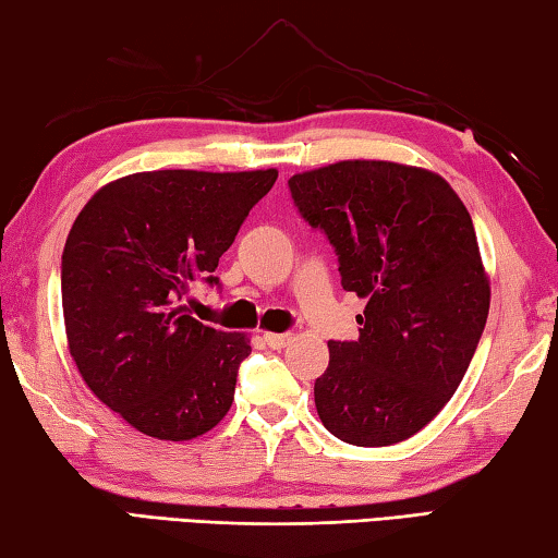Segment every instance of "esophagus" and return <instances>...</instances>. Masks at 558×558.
Masks as SVG:
<instances>
[{
  "instance_id": "obj_1",
  "label": "esophagus",
  "mask_w": 558,
  "mask_h": 558,
  "mask_svg": "<svg viewBox=\"0 0 558 558\" xmlns=\"http://www.w3.org/2000/svg\"><path fill=\"white\" fill-rule=\"evenodd\" d=\"M263 339H266V344L270 349H282L290 342L292 335L290 332H266V335H263Z\"/></svg>"
}]
</instances>
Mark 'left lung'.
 Returning <instances> with one entry per match:
<instances>
[{"label": "left lung", "mask_w": 558, "mask_h": 558, "mask_svg": "<svg viewBox=\"0 0 558 558\" xmlns=\"http://www.w3.org/2000/svg\"><path fill=\"white\" fill-rule=\"evenodd\" d=\"M292 204L366 298L359 339H329L315 381L325 428L349 446L411 438L450 401L487 323L489 286L465 204L426 169L352 159L288 179Z\"/></svg>", "instance_id": "1"}]
</instances>
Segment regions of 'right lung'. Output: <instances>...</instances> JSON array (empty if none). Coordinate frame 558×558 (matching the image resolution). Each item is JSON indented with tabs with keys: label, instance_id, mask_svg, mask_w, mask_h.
<instances>
[{
	"label": "right lung",
	"instance_id": "obj_1",
	"mask_svg": "<svg viewBox=\"0 0 558 558\" xmlns=\"http://www.w3.org/2000/svg\"><path fill=\"white\" fill-rule=\"evenodd\" d=\"M276 169H159L122 177L83 206L61 256L69 349L83 381L132 428L192 440L231 409L251 344L186 313Z\"/></svg>",
	"mask_w": 558,
	"mask_h": 558
}]
</instances>
